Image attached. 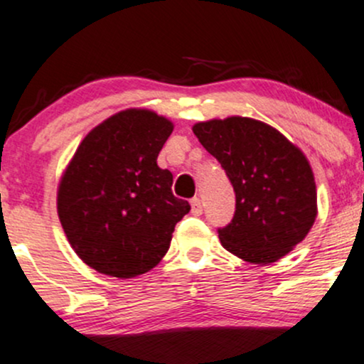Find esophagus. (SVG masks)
I'll list each match as a JSON object with an SVG mask.
<instances>
[{"mask_svg":"<svg viewBox=\"0 0 364 364\" xmlns=\"http://www.w3.org/2000/svg\"><path fill=\"white\" fill-rule=\"evenodd\" d=\"M191 213H193L194 216H199L203 213V204H201V199H199V198L191 199Z\"/></svg>","mask_w":364,"mask_h":364,"instance_id":"34e87169","label":"esophagus"}]
</instances>
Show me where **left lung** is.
I'll return each mask as SVG.
<instances>
[{
  "label": "left lung",
  "instance_id": "1",
  "mask_svg": "<svg viewBox=\"0 0 364 364\" xmlns=\"http://www.w3.org/2000/svg\"><path fill=\"white\" fill-rule=\"evenodd\" d=\"M193 130L234 187V218L218 228L222 246L256 264L292 251L316 218V186L303 151L246 117L199 122Z\"/></svg>",
  "mask_w": 364,
  "mask_h": 364
}]
</instances>
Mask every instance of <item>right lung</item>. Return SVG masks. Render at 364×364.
<instances>
[{"mask_svg":"<svg viewBox=\"0 0 364 364\" xmlns=\"http://www.w3.org/2000/svg\"><path fill=\"white\" fill-rule=\"evenodd\" d=\"M173 124L149 109H125L94 127L58 187V216L85 264L132 279L160 263L189 203L171 193L158 154Z\"/></svg>","mask_w":364,"mask_h":364,"instance_id":"1","label":"right lung"}]
</instances>
